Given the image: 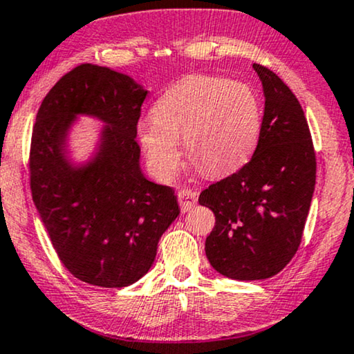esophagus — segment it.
Here are the masks:
<instances>
[{"instance_id": "34e87169", "label": "esophagus", "mask_w": 354, "mask_h": 354, "mask_svg": "<svg viewBox=\"0 0 354 354\" xmlns=\"http://www.w3.org/2000/svg\"><path fill=\"white\" fill-rule=\"evenodd\" d=\"M178 203H180V207L183 212H187L198 204V191L189 189V187H183V189L178 192Z\"/></svg>"}]
</instances>
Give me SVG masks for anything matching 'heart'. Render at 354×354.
I'll list each match as a JSON object with an SVG mask.
<instances>
[{
    "mask_svg": "<svg viewBox=\"0 0 354 354\" xmlns=\"http://www.w3.org/2000/svg\"><path fill=\"white\" fill-rule=\"evenodd\" d=\"M151 115L138 124V142L163 180L178 171L181 138L187 158L201 173L222 176L248 162L263 127L254 89L214 75H189L171 84L156 100Z\"/></svg>",
    "mask_w": 354,
    "mask_h": 354,
    "instance_id": "heart-1",
    "label": "heart"
}]
</instances>
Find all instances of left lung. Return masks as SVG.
I'll use <instances>...</instances> for the list:
<instances>
[{"label":"left lung","instance_id":"8db88e82","mask_svg":"<svg viewBox=\"0 0 354 354\" xmlns=\"http://www.w3.org/2000/svg\"><path fill=\"white\" fill-rule=\"evenodd\" d=\"M265 93L259 142L248 163L210 185L199 204L216 216L205 239L209 263L232 279H266L301 245L315 187L310 129L297 97L274 71L254 64Z\"/></svg>","mask_w":354,"mask_h":354}]
</instances>
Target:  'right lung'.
Here are the masks:
<instances>
[{
    "label": "right lung",
    "instance_id": "right-lung-1",
    "mask_svg": "<svg viewBox=\"0 0 354 354\" xmlns=\"http://www.w3.org/2000/svg\"><path fill=\"white\" fill-rule=\"evenodd\" d=\"M147 91L127 75L82 64L65 73L37 111L29 150L30 191L62 265L97 288H124L153 265L160 236L180 216L173 187L138 167L137 124ZM78 112L105 120L98 158L75 170L64 132Z\"/></svg>",
    "mask_w": 354,
    "mask_h": 354
}]
</instances>
